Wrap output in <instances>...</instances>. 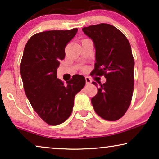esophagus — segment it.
I'll return each mask as SVG.
<instances>
[{
  "instance_id": "1",
  "label": "esophagus",
  "mask_w": 159,
  "mask_h": 159,
  "mask_svg": "<svg viewBox=\"0 0 159 159\" xmlns=\"http://www.w3.org/2000/svg\"><path fill=\"white\" fill-rule=\"evenodd\" d=\"M85 82H86V84H90L91 82H92V80H91L90 77H85Z\"/></svg>"
}]
</instances>
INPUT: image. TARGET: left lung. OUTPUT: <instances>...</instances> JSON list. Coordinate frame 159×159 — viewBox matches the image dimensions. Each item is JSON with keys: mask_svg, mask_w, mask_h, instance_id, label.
<instances>
[{"mask_svg": "<svg viewBox=\"0 0 159 159\" xmlns=\"http://www.w3.org/2000/svg\"><path fill=\"white\" fill-rule=\"evenodd\" d=\"M95 48V68L92 76H104L106 82L92 98L96 114L105 120L121 118L131 103L134 90V61L126 36L114 26L101 23L82 28ZM92 83L97 85L96 82Z\"/></svg>", "mask_w": 159, "mask_h": 159, "instance_id": "obj_1", "label": "left lung"}]
</instances>
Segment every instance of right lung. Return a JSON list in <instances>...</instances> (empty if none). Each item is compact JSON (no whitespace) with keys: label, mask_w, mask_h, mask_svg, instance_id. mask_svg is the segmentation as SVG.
Returning <instances> with one entry per match:
<instances>
[{"label":"right lung","mask_w":159,"mask_h":159,"mask_svg":"<svg viewBox=\"0 0 159 159\" xmlns=\"http://www.w3.org/2000/svg\"><path fill=\"white\" fill-rule=\"evenodd\" d=\"M77 28L34 34L24 50L20 71L25 94L38 116L50 125L64 122L72 112L74 99L85 84L83 76L75 75L64 84L57 78L65 48Z\"/></svg>","instance_id":"right-lung-1"}]
</instances>
